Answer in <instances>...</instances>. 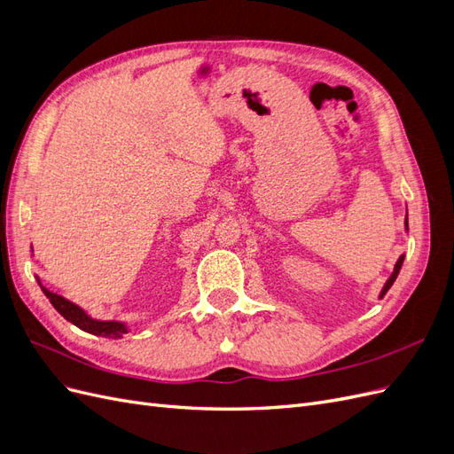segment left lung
<instances>
[{
  "instance_id": "1",
  "label": "left lung",
  "mask_w": 454,
  "mask_h": 454,
  "mask_svg": "<svg viewBox=\"0 0 454 454\" xmlns=\"http://www.w3.org/2000/svg\"><path fill=\"white\" fill-rule=\"evenodd\" d=\"M405 225H407V219H405ZM403 257H405V255H400V259H397V263H395V267H394L392 277L387 280V284H384V287H382V292H380V299H382L384 295H387V292H388L390 287H392L394 280L397 278V274H400V269H402V263H403Z\"/></svg>"
}]
</instances>
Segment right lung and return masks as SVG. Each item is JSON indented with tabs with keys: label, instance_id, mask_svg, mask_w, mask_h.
<instances>
[{
	"label": "right lung",
	"instance_id": "right-lung-1",
	"mask_svg": "<svg viewBox=\"0 0 454 454\" xmlns=\"http://www.w3.org/2000/svg\"><path fill=\"white\" fill-rule=\"evenodd\" d=\"M41 290L49 297L51 305L57 309L67 322H72L79 329H83L87 333L98 335V337H107V339H119L122 333H127V325L121 322H100V320H92L90 316L85 314L83 309H79L77 305L70 303V301L64 299L62 295H57L49 292L47 287L41 286Z\"/></svg>",
	"mask_w": 454,
	"mask_h": 454
}]
</instances>
